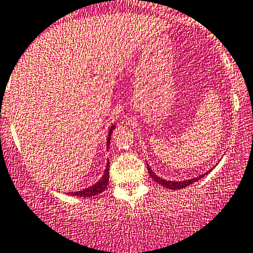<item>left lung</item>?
<instances>
[{
	"instance_id": "1",
	"label": "left lung",
	"mask_w": 253,
	"mask_h": 253,
	"mask_svg": "<svg viewBox=\"0 0 253 253\" xmlns=\"http://www.w3.org/2000/svg\"><path fill=\"white\" fill-rule=\"evenodd\" d=\"M148 171H149L150 177L154 180V182L159 183V185L164 186V187H167V188H170V190H181V188L187 187V186H190L191 183H193L195 181H198L200 178H202L203 176H206L209 172V171H207V172H205V174L197 176V177L190 178V180H186V181H169V180H164V178H162V177H159L158 175H155V172H153V170L150 169L149 167H148Z\"/></svg>"
}]
</instances>
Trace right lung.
Returning <instances> with one entry per match:
<instances>
[{
    "label": "right lung",
    "instance_id": "add662e5",
    "mask_svg": "<svg viewBox=\"0 0 253 253\" xmlns=\"http://www.w3.org/2000/svg\"><path fill=\"white\" fill-rule=\"evenodd\" d=\"M114 128H115V126H111L110 127V131H109L108 139H106V144H108V148H109V144H110L111 133H112V131H114ZM109 168H110V162H109V159H108V163H106L105 171H104L103 176H101L100 180H99L98 182H95V183H94V185L89 186V187L84 188V190L75 191V192H68V195L78 196V197H93V196H96V195H99V193L103 192V191L105 190L106 187H108Z\"/></svg>",
    "mask_w": 253,
    "mask_h": 253
}]
</instances>
